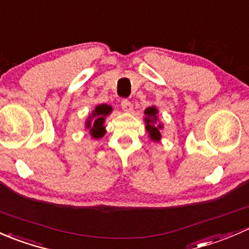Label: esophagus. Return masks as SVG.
Instances as JSON below:
<instances>
[{
  "label": "esophagus",
  "instance_id": "obj_1",
  "mask_svg": "<svg viewBox=\"0 0 249 249\" xmlns=\"http://www.w3.org/2000/svg\"><path fill=\"white\" fill-rule=\"evenodd\" d=\"M121 107H122V109H124V111H127V112H130L133 110V104L130 103L128 99H122Z\"/></svg>",
  "mask_w": 249,
  "mask_h": 249
}]
</instances>
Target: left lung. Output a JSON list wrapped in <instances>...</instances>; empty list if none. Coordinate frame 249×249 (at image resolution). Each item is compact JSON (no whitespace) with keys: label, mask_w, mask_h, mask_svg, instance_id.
I'll list each match as a JSON object with an SVG mask.
<instances>
[{"label":"left lung","mask_w":249,"mask_h":249,"mask_svg":"<svg viewBox=\"0 0 249 249\" xmlns=\"http://www.w3.org/2000/svg\"><path fill=\"white\" fill-rule=\"evenodd\" d=\"M157 112L158 110L155 107H150L145 110V122H146V130L150 134V138L153 142H160V132L163 125L157 124Z\"/></svg>","instance_id":"8db88e82"}]
</instances>
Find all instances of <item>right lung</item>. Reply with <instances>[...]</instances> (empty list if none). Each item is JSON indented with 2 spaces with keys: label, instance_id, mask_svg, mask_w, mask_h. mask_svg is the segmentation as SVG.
Masks as SVG:
<instances>
[{
  "label": "right lung",
  "instance_id": "right-lung-1",
  "mask_svg": "<svg viewBox=\"0 0 249 249\" xmlns=\"http://www.w3.org/2000/svg\"><path fill=\"white\" fill-rule=\"evenodd\" d=\"M111 111V107L107 106V104H101L94 109V111L92 112V116H89V120L87 121L86 127L87 129H89V133L93 138L98 139L102 138L106 133L104 130V119L106 116L109 115V112Z\"/></svg>",
  "mask_w": 249,
  "mask_h": 249
}]
</instances>
